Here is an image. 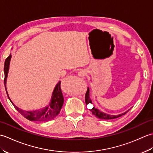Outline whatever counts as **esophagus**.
<instances>
[{"mask_svg":"<svg viewBox=\"0 0 153 153\" xmlns=\"http://www.w3.org/2000/svg\"><path fill=\"white\" fill-rule=\"evenodd\" d=\"M85 74H86V73L84 70H80L78 72V76H79L80 77H82L85 76Z\"/></svg>","mask_w":153,"mask_h":153,"instance_id":"1","label":"esophagus"}]
</instances>
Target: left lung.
<instances>
[{
    "label": "left lung",
    "instance_id": "8db88e82",
    "mask_svg": "<svg viewBox=\"0 0 153 153\" xmlns=\"http://www.w3.org/2000/svg\"><path fill=\"white\" fill-rule=\"evenodd\" d=\"M85 102H86V105H87V104H89V103H92L91 100L89 98V87H88V89H87V93L85 94ZM90 111L93 114L95 115L97 118L102 119V120H110V119H114V118H119V117L122 116V115L126 114L128 112L129 110L128 111H126L124 113H123V114H119V115H109V114H107L102 112L101 111H100V110L97 109L96 108H95V107L93 106V108L92 109H91Z\"/></svg>",
    "mask_w": 153,
    "mask_h": 153
}]
</instances>
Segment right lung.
<instances>
[{"mask_svg": "<svg viewBox=\"0 0 153 153\" xmlns=\"http://www.w3.org/2000/svg\"><path fill=\"white\" fill-rule=\"evenodd\" d=\"M11 54L9 55V56L6 58L4 62V83L5 86V89L6 90V79H7V75L9 69V64L10 61L11 59ZM61 82H59L57 85L55 87L54 89V91L52 95V98L51 102L49 103L47 106L45 108H41L39 110H34V111H24L22 109L18 108L17 106H15L13 102L10 99L7 91H6V93L8 99L10 100L12 104L14 105V108L18 110V111L21 114L25 117V118L30 120V121H37V122H44V121H48V120H51L55 118L58 114H59L60 110L64 104V97L62 93L61 90Z\"/></svg>", "mask_w": 153, "mask_h": 153, "instance_id": "obj_1", "label": "right lung"}]
</instances>
